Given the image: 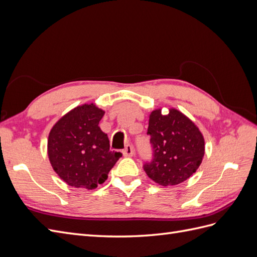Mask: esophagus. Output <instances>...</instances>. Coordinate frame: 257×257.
Here are the masks:
<instances>
[{
  "label": "esophagus",
  "instance_id": "1",
  "mask_svg": "<svg viewBox=\"0 0 257 257\" xmlns=\"http://www.w3.org/2000/svg\"><path fill=\"white\" fill-rule=\"evenodd\" d=\"M122 153H123L124 157H133V155H134V149H133V147H132L131 145H127V146L125 147V149H124V150L122 151Z\"/></svg>",
  "mask_w": 257,
  "mask_h": 257
}]
</instances>
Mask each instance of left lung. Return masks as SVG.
Masks as SVG:
<instances>
[{
  "mask_svg": "<svg viewBox=\"0 0 257 257\" xmlns=\"http://www.w3.org/2000/svg\"><path fill=\"white\" fill-rule=\"evenodd\" d=\"M153 158L145 163L146 174L160 185H176L196 172L205 154V139L195 123L175 108L168 114L155 109L149 116Z\"/></svg>",
  "mask_w": 257,
  "mask_h": 257,
  "instance_id": "8db88e82",
  "label": "left lung"
}]
</instances>
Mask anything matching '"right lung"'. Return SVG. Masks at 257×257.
<instances>
[{
  "instance_id": "1",
  "label": "right lung",
  "mask_w": 257,
  "mask_h": 257,
  "mask_svg": "<svg viewBox=\"0 0 257 257\" xmlns=\"http://www.w3.org/2000/svg\"><path fill=\"white\" fill-rule=\"evenodd\" d=\"M104 113L94 104H84L62 116L50 131V164L62 180L74 188H97L122 157L109 150V139L98 126Z\"/></svg>"
}]
</instances>
